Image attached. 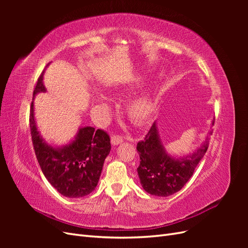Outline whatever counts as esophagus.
<instances>
[{"mask_svg": "<svg viewBox=\"0 0 248 248\" xmlns=\"http://www.w3.org/2000/svg\"><path fill=\"white\" fill-rule=\"evenodd\" d=\"M110 141H111L112 145L117 146L119 144H121V142H123V138L120 137V136H111Z\"/></svg>", "mask_w": 248, "mask_h": 248, "instance_id": "obj_1", "label": "esophagus"}]
</instances>
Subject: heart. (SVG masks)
<instances>
[{"label":"heart","mask_w":248,"mask_h":248,"mask_svg":"<svg viewBox=\"0 0 248 248\" xmlns=\"http://www.w3.org/2000/svg\"><path fill=\"white\" fill-rule=\"evenodd\" d=\"M100 100L103 99L102 96H99ZM157 104V92L152 89L134 96L127 104V115L136 123H144L151 118L156 108Z\"/></svg>","instance_id":"heart-1"}]
</instances>
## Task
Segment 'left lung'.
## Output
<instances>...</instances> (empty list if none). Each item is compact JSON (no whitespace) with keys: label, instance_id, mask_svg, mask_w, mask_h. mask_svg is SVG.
<instances>
[{"label":"left lung","instance_id":"left-lung-1","mask_svg":"<svg viewBox=\"0 0 248 248\" xmlns=\"http://www.w3.org/2000/svg\"><path fill=\"white\" fill-rule=\"evenodd\" d=\"M211 133L209 131L205 141L194 152L174 156L169 154L163 146L158 127L154 122L145 140L139 141L137 146L140 155L138 174L145 191L156 197H169L182 189L205 155Z\"/></svg>","mask_w":248,"mask_h":248}]
</instances>
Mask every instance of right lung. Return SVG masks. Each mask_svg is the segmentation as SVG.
Returning a JSON list of instances; mask_svg holds the SVG:
<instances>
[{
    "mask_svg": "<svg viewBox=\"0 0 248 248\" xmlns=\"http://www.w3.org/2000/svg\"><path fill=\"white\" fill-rule=\"evenodd\" d=\"M43 73L37 81L34 97L46 92ZM32 141L37 160L43 175L62 196L78 199L91 193L102 171L104 160L110 151L108 134L94 127H79L76 137L68 144L54 147L41 137L36 124L34 101L30 114Z\"/></svg>",
    "mask_w": 248,
    "mask_h": 248,
    "instance_id": "obj_1",
    "label": "right lung"
}]
</instances>
